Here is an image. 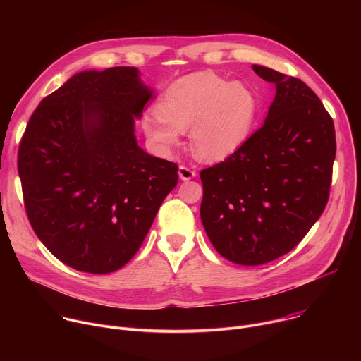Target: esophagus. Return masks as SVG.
<instances>
[{
	"label": "esophagus",
	"mask_w": 361,
	"mask_h": 361,
	"mask_svg": "<svg viewBox=\"0 0 361 361\" xmlns=\"http://www.w3.org/2000/svg\"><path fill=\"white\" fill-rule=\"evenodd\" d=\"M178 177L181 180H191L192 177H195V171L190 167H185V166H180L178 167Z\"/></svg>",
	"instance_id": "esophagus-1"
}]
</instances>
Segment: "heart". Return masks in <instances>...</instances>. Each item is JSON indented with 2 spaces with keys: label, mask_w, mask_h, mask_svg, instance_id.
<instances>
[{
  "label": "heart",
  "mask_w": 361,
  "mask_h": 361,
  "mask_svg": "<svg viewBox=\"0 0 361 361\" xmlns=\"http://www.w3.org/2000/svg\"><path fill=\"white\" fill-rule=\"evenodd\" d=\"M259 101L250 87L202 71L173 82L159 98L156 110L141 118L147 140L161 152L180 144L191 128V147L204 161H221L250 137Z\"/></svg>",
  "instance_id": "1"
}]
</instances>
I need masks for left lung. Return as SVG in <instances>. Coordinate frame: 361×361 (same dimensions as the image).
I'll return each instance as SVG.
<instances>
[{"label": "left lung", "mask_w": 361, "mask_h": 361, "mask_svg": "<svg viewBox=\"0 0 361 361\" xmlns=\"http://www.w3.org/2000/svg\"><path fill=\"white\" fill-rule=\"evenodd\" d=\"M276 85L264 124L224 161L200 173V216L214 248L241 266L291 251L329 200L336 133L323 102L301 80L252 66Z\"/></svg>", "instance_id": "8db88e82"}]
</instances>
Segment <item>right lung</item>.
Returning a JSON list of instances; mask_svg holds the SVG:
<instances>
[{
    "label": "right lung",
    "mask_w": 361,
    "mask_h": 361,
    "mask_svg": "<svg viewBox=\"0 0 361 361\" xmlns=\"http://www.w3.org/2000/svg\"><path fill=\"white\" fill-rule=\"evenodd\" d=\"M151 97L135 67L87 70L45 97L27 124L18 174L28 220L78 271L126 266L178 183L177 164L137 144L134 124Z\"/></svg>",
    "instance_id": "add662e5"
}]
</instances>
